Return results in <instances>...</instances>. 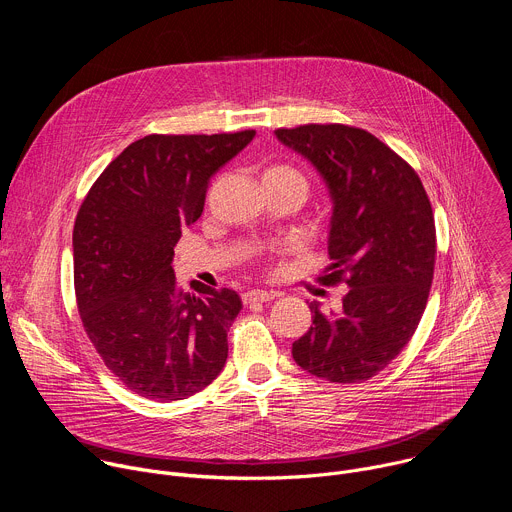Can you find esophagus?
Masks as SVG:
<instances>
[{"label":"esophagus","instance_id":"esophagus-1","mask_svg":"<svg viewBox=\"0 0 512 512\" xmlns=\"http://www.w3.org/2000/svg\"><path fill=\"white\" fill-rule=\"evenodd\" d=\"M275 298H277L275 291H265V289H249L243 294L245 306H253V304H259V302H271Z\"/></svg>","mask_w":512,"mask_h":512}]
</instances>
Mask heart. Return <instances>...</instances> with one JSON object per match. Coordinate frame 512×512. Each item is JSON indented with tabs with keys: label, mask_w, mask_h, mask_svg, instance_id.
I'll use <instances>...</instances> for the list:
<instances>
[{
	"label": "heart",
	"mask_w": 512,
	"mask_h": 512,
	"mask_svg": "<svg viewBox=\"0 0 512 512\" xmlns=\"http://www.w3.org/2000/svg\"><path fill=\"white\" fill-rule=\"evenodd\" d=\"M265 178H271V180H277V182H287V184H296V186H300L304 192H306V188H308L304 176H302L298 170L291 168V166H273V168H269V170L265 172Z\"/></svg>",
	"instance_id": "b5f03b06"
}]
</instances>
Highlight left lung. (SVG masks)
I'll use <instances>...</instances> for the list:
<instances>
[{"mask_svg":"<svg viewBox=\"0 0 512 512\" xmlns=\"http://www.w3.org/2000/svg\"><path fill=\"white\" fill-rule=\"evenodd\" d=\"M322 176L332 216L320 281L348 287L340 314L312 302L310 330L291 344L298 367L330 383L381 373L411 340L429 296L435 225L415 170L373 133L348 125L275 129Z\"/></svg>","mask_w":512,"mask_h":512,"instance_id":"obj_1","label":"left lung"}]
</instances>
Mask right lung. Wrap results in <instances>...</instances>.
<instances>
[{
  "label": "right lung",
  "instance_id": "1",
  "mask_svg": "<svg viewBox=\"0 0 512 512\" xmlns=\"http://www.w3.org/2000/svg\"><path fill=\"white\" fill-rule=\"evenodd\" d=\"M253 129L145 135L105 168L72 231L83 326L107 369L152 401L186 399L223 371L227 332L243 308L233 289H178L172 261L198 221L210 178L243 152Z\"/></svg>",
  "mask_w": 512,
  "mask_h": 512
}]
</instances>
